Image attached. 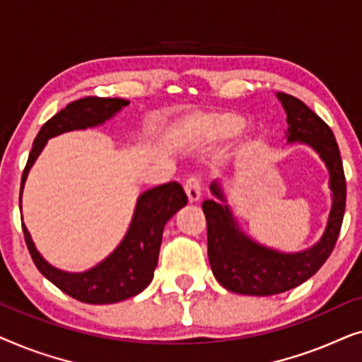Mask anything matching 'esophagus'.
<instances>
[{
  "instance_id": "1",
  "label": "esophagus",
  "mask_w": 362,
  "mask_h": 362,
  "mask_svg": "<svg viewBox=\"0 0 362 362\" xmlns=\"http://www.w3.org/2000/svg\"><path fill=\"white\" fill-rule=\"evenodd\" d=\"M185 191L187 194V199H189V202H197L201 199V182L197 177H189V180L186 181L185 185Z\"/></svg>"
}]
</instances>
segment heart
<instances>
[{
    "label": "heart",
    "mask_w": 362,
    "mask_h": 362,
    "mask_svg": "<svg viewBox=\"0 0 362 362\" xmlns=\"http://www.w3.org/2000/svg\"><path fill=\"white\" fill-rule=\"evenodd\" d=\"M244 123V117L237 112H217L202 113V115L191 117L185 122V130L197 135L207 136L211 140H224L234 135ZM249 146V136L242 135L237 141V153H242Z\"/></svg>",
    "instance_id": "1"
}]
</instances>
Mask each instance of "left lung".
Instances as JSON below:
<instances>
[{"label": "left lung", "instance_id": "1", "mask_svg": "<svg viewBox=\"0 0 362 362\" xmlns=\"http://www.w3.org/2000/svg\"><path fill=\"white\" fill-rule=\"evenodd\" d=\"M276 98L286 113V143L310 146L329 173L331 209L316 244L300 252H281L245 234L232 212L222 185L212 182L214 199L202 202L207 221V255L216 280L226 290L239 295L284 293L311 279L333 252L344 217L346 180L333 132L298 98L280 92Z\"/></svg>", "mask_w": 362, "mask_h": 362}]
</instances>
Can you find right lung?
Listing matches in <instances>:
<instances>
[{
  "instance_id": "right-lung-1",
  "label": "right lung",
  "mask_w": 362,
  "mask_h": 362,
  "mask_svg": "<svg viewBox=\"0 0 362 362\" xmlns=\"http://www.w3.org/2000/svg\"><path fill=\"white\" fill-rule=\"evenodd\" d=\"M125 98L86 97L76 100L56 113L39 130L33 150L29 153L21 180V209L23 189L28 175L37 156L41 155L47 140L67 132L87 130L100 127L112 120L118 112L128 105ZM187 204V196L176 181L151 187L141 192L136 199L135 211L127 234L123 235L113 252L105 259L83 272H66L49 264L36 249L28 227L23 222L26 245L34 264L46 279L72 298L90 305H108L132 298L141 293L151 284L158 265V255L163 240V229L166 222ZM23 221V217H21Z\"/></svg>"
}]
</instances>
